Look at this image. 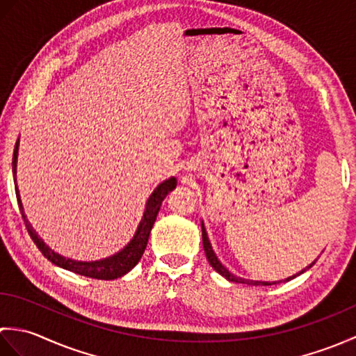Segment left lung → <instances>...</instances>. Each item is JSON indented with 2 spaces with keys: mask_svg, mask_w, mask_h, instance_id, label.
Listing matches in <instances>:
<instances>
[{
  "mask_svg": "<svg viewBox=\"0 0 356 356\" xmlns=\"http://www.w3.org/2000/svg\"><path fill=\"white\" fill-rule=\"evenodd\" d=\"M202 240H203V249H205V254H207V259H208L209 264H211V266L214 268V270H217L218 274H220L222 277H225L226 280H229V282L243 283V284H251V286H270V284H277V282H254V280H246V278H241V277H237V275L231 274V272L223 266V264L220 263V260L217 259V255L214 254L213 246H211V243H209L208 234H207V229H205V226H203V223H202ZM315 261H316V260H315ZM315 261H312V263L309 264V266H306L305 269H301V270L298 272V274H295V275H292V277H289V278H286L284 282H289V280H292V278H295V277H298L300 274H303V272H306L309 268L314 266Z\"/></svg>",
  "mask_w": 356,
  "mask_h": 356,
  "instance_id": "left-lung-1",
  "label": "left lung"
}]
</instances>
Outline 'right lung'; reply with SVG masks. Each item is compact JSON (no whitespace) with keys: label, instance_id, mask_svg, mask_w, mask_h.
Here are the masks:
<instances>
[{"label":"right lung","instance_id":"right-lung-1","mask_svg":"<svg viewBox=\"0 0 356 356\" xmlns=\"http://www.w3.org/2000/svg\"><path fill=\"white\" fill-rule=\"evenodd\" d=\"M18 147H19V139L15 143V149H13V161H12V171H13V180H15V193H17V200H18V207L21 211L22 220L26 223V228L30 234V237L35 241V245L38 249L42 252L45 259L50 260L53 264L56 266L72 270L74 274L90 277V278H97V280H115L125 275L127 272H130L136 264L139 263L140 257L145 252V248L148 243V237L151 228L156 222V217L159 214V209L162 207L163 199L171 193L174 188L177 185L176 177H171L168 180H165L161 185H159L153 194L149 195L145 205V211H143V217L136 229L134 237L130 240L124 249L115 255L108 257V259L104 260H96V261H78V260H72V259H65L61 254H58L50 249L47 245L44 243L42 238L38 236L36 231L33 229V226L30 225L27 220V217L24 214V208H22L21 197H19V191L17 186V162H18Z\"/></svg>","mask_w":356,"mask_h":356}]
</instances>
